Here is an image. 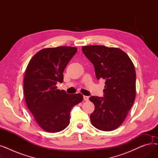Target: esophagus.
<instances>
[{"instance_id":"1","label":"esophagus","mask_w":158,"mask_h":158,"mask_svg":"<svg viewBox=\"0 0 158 158\" xmlns=\"http://www.w3.org/2000/svg\"><path fill=\"white\" fill-rule=\"evenodd\" d=\"M83 98H84V100L86 101H88L89 100V97L88 96H85L84 95L83 96Z\"/></svg>"}]
</instances>
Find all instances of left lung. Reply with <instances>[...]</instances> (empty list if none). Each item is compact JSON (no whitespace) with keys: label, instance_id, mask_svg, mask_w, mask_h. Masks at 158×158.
<instances>
[{"label":"left lung","instance_id":"left-lung-1","mask_svg":"<svg viewBox=\"0 0 158 158\" xmlns=\"http://www.w3.org/2000/svg\"><path fill=\"white\" fill-rule=\"evenodd\" d=\"M94 66L98 80H105L104 97L92 96L95 105L92 125L104 131L118 127L127 117L136 97V72L129 57L121 49L103 45L82 47Z\"/></svg>","mask_w":158,"mask_h":158}]
</instances>
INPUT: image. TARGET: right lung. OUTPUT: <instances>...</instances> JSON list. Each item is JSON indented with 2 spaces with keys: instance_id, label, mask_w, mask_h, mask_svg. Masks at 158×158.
<instances>
[{
  "instance_id": "obj_1",
  "label": "right lung",
  "mask_w": 158,
  "mask_h": 158,
  "mask_svg": "<svg viewBox=\"0 0 158 158\" xmlns=\"http://www.w3.org/2000/svg\"><path fill=\"white\" fill-rule=\"evenodd\" d=\"M77 48L72 47L47 48L30 60L24 76L26 102L39 126L49 132L64 130L70 122L72 107L81 102V94H68L57 89L63 81V71Z\"/></svg>"
}]
</instances>
